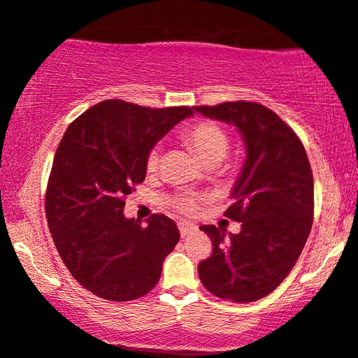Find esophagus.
<instances>
[{"label": "esophagus", "instance_id": "34e87169", "mask_svg": "<svg viewBox=\"0 0 358 358\" xmlns=\"http://www.w3.org/2000/svg\"><path fill=\"white\" fill-rule=\"evenodd\" d=\"M178 228H179L180 236H182V238L189 236L190 233L197 231V224H194V223H187V222H179V223H178Z\"/></svg>", "mask_w": 358, "mask_h": 358}]
</instances>
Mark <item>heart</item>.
Returning <instances> with one entry per match:
<instances>
[{
	"instance_id": "heart-1",
	"label": "heart",
	"mask_w": 358,
	"mask_h": 358,
	"mask_svg": "<svg viewBox=\"0 0 358 358\" xmlns=\"http://www.w3.org/2000/svg\"><path fill=\"white\" fill-rule=\"evenodd\" d=\"M184 143L194 150L200 159L207 166H213L227 156L229 150V135L228 131L212 120H200L195 124L185 127L182 131ZM161 161L159 148H151L146 156V169L156 171ZM208 199L207 194L197 192H182L178 194L171 200L174 210L180 213L194 215L197 213L200 203Z\"/></svg>"
}]
</instances>
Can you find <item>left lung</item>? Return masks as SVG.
Segmentation results:
<instances>
[{
  "label": "left lung",
  "instance_id": "1",
  "mask_svg": "<svg viewBox=\"0 0 358 358\" xmlns=\"http://www.w3.org/2000/svg\"><path fill=\"white\" fill-rule=\"evenodd\" d=\"M238 127L248 156L224 217L241 223L229 233L215 224L200 229L212 238V254L199 277L215 296L251 303L272 293L295 266L315 215L313 171L298 135L275 112L251 101L194 107Z\"/></svg>",
  "mask_w": 358,
  "mask_h": 358
}]
</instances>
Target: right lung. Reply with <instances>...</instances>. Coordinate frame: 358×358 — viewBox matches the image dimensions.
I'll return each instance as SVG.
<instances>
[{
	"instance_id": "add662e5",
	"label": "right lung",
	"mask_w": 358,
	"mask_h": 358,
	"mask_svg": "<svg viewBox=\"0 0 358 358\" xmlns=\"http://www.w3.org/2000/svg\"><path fill=\"white\" fill-rule=\"evenodd\" d=\"M192 107L151 109L102 101L68 127L45 190V215L63 264L81 287L110 301L153 290L179 241L178 227L153 213L143 227L127 220V195L145 180L153 145Z\"/></svg>"
}]
</instances>
